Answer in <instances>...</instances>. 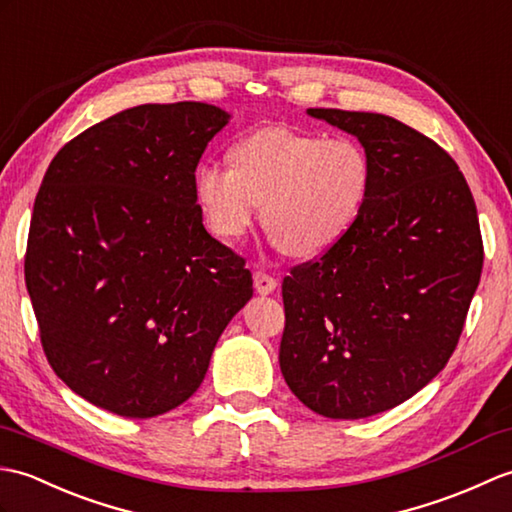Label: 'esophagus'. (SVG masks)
I'll use <instances>...</instances> for the list:
<instances>
[{"mask_svg":"<svg viewBox=\"0 0 512 512\" xmlns=\"http://www.w3.org/2000/svg\"><path fill=\"white\" fill-rule=\"evenodd\" d=\"M254 287H256V293L269 295L278 289V280L274 276L265 274V271H254Z\"/></svg>","mask_w":512,"mask_h":512,"instance_id":"34e87169","label":"esophagus"}]
</instances>
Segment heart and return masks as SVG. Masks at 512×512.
Instances as JSON below:
<instances>
[{
	"instance_id": "1",
	"label": "heart",
	"mask_w": 512,
	"mask_h": 512,
	"mask_svg": "<svg viewBox=\"0 0 512 512\" xmlns=\"http://www.w3.org/2000/svg\"><path fill=\"white\" fill-rule=\"evenodd\" d=\"M372 160L350 135L267 127L245 135L230 166L206 162L195 170L203 219L221 241H236L260 221L274 243L295 258H317L342 241L366 208Z\"/></svg>"
}]
</instances>
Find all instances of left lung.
Here are the masks:
<instances>
[{"label": "left lung", "instance_id": "obj_1", "mask_svg": "<svg viewBox=\"0 0 512 512\" xmlns=\"http://www.w3.org/2000/svg\"><path fill=\"white\" fill-rule=\"evenodd\" d=\"M366 146L372 188L331 252L282 280L280 370L326 418L401 405L458 346L484 247L478 210L453 157L383 113L309 109Z\"/></svg>", "mask_w": 512, "mask_h": 512}]
</instances>
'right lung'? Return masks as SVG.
<instances>
[{"mask_svg": "<svg viewBox=\"0 0 512 512\" xmlns=\"http://www.w3.org/2000/svg\"><path fill=\"white\" fill-rule=\"evenodd\" d=\"M230 113L140 105L54 155L34 199L26 287L67 388L153 418L197 392L225 326L252 298L245 258L212 238L195 170Z\"/></svg>", "mask_w": 512, "mask_h": 512, "instance_id": "add662e5", "label": "right lung"}]
</instances>
